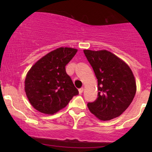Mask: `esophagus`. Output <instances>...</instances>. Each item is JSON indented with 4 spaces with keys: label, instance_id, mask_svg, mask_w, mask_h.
<instances>
[{
    "label": "esophagus",
    "instance_id": "obj_1",
    "mask_svg": "<svg viewBox=\"0 0 152 152\" xmlns=\"http://www.w3.org/2000/svg\"><path fill=\"white\" fill-rule=\"evenodd\" d=\"M84 91V88L83 87H81V88L79 89V94H82Z\"/></svg>",
    "mask_w": 152,
    "mask_h": 152
}]
</instances>
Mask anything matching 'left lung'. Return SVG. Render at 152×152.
Segmentation results:
<instances>
[{
	"label": "left lung",
	"instance_id": "obj_1",
	"mask_svg": "<svg viewBox=\"0 0 152 152\" xmlns=\"http://www.w3.org/2000/svg\"><path fill=\"white\" fill-rule=\"evenodd\" d=\"M98 79V97L88 102L90 111L102 121L118 117L132 102L136 82L130 67L108 50H84Z\"/></svg>",
	"mask_w": 152,
	"mask_h": 152
}]
</instances>
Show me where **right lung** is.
<instances>
[{
  "mask_svg": "<svg viewBox=\"0 0 152 152\" xmlns=\"http://www.w3.org/2000/svg\"><path fill=\"white\" fill-rule=\"evenodd\" d=\"M77 52L71 48H59L38 60L28 72L25 91L31 104L39 112L53 115L65 107L79 91L65 66Z\"/></svg>",
  "mask_w": 152,
  "mask_h": 152,
  "instance_id": "right-lung-1",
  "label": "right lung"
}]
</instances>
